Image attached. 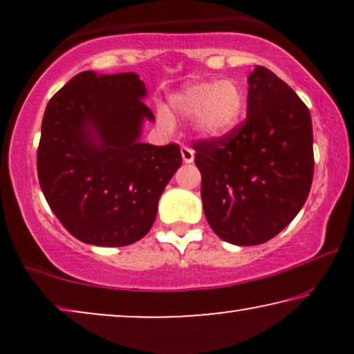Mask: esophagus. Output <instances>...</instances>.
I'll use <instances>...</instances> for the list:
<instances>
[{"mask_svg":"<svg viewBox=\"0 0 354 354\" xmlns=\"http://www.w3.org/2000/svg\"><path fill=\"white\" fill-rule=\"evenodd\" d=\"M180 153H182L183 162L190 164V162H193V159H195V151H193V149H192L190 147H182Z\"/></svg>","mask_w":354,"mask_h":354,"instance_id":"34e87169","label":"esophagus"}]
</instances>
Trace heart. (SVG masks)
I'll list each match as a JSON object with an SVG mask.
<instances>
[{
	"label": "heart",
	"mask_w": 354,
	"mask_h": 354,
	"mask_svg": "<svg viewBox=\"0 0 354 354\" xmlns=\"http://www.w3.org/2000/svg\"><path fill=\"white\" fill-rule=\"evenodd\" d=\"M166 106H158V124L164 130L176 125L171 112L182 119H192L193 129L206 140H219L239 127L246 109L243 86L235 80H206L187 84L169 96Z\"/></svg>",
	"instance_id": "obj_1"
}]
</instances>
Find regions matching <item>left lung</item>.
<instances>
[{"mask_svg": "<svg viewBox=\"0 0 354 354\" xmlns=\"http://www.w3.org/2000/svg\"><path fill=\"white\" fill-rule=\"evenodd\" d=\"M246 119L219 140L195 142L207 224L232 245H261L295 219L314 174L311 114L274 72L248 77Z\"/></svg>", "mask_w": 354, "mask_h": 354, "instance_id": "obj_1", "label": "left lung"}]
</instances>
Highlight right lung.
Wrapping results in <instances>:
<instances>
[{
  "instance_id": "right-lung-1",
  "label": "right lung",
  "mask_w": 354,
  "mask_h": 354,
  "mask_svg": "<svg viewBox=\"0 0 354 354\" xmlns=\"http://www.w3.org/2000/svg\"><path fill=\"white\" fill-rule=\"evenodd\" d=\"M147 86L133 72L85 71L50 100L37 151L38 180L51 211L77 240L125 246L156 219L164 188L182 164L176 143L140 142Z\"/></svg>"
}]
</instances>
